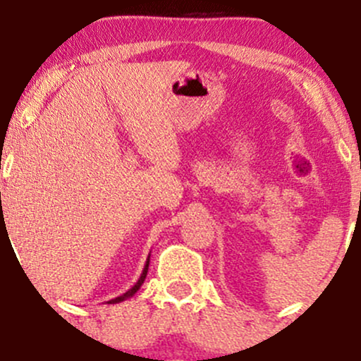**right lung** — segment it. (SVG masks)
I'll list each match as a JSON object with an SVG mask.
<instances>
[{
	"label": "right lung",
	"mask_w": 361,
	"mask_h": 361,
	"mask_svg": "<svg viewBox=\"0 0 361 361\" xmlns=\"http://www.w3.org/2000/svg\"><path fill=\"white\" fill-rule=\"evenodd\" d=\"M148 264H150V255H148V258H147V264H145V267H143V272H141V276H140V279H137V281H136V285H134L133 288H130V290H127L126 293H122V295H120V297H115V298H111V300L108 302V304H118V302H123V300H127V298H130V297H133V295L136 293L137 290L141 288V285H143L145 278H147V272H148Z\"/></svg>",
	"instance_id": "1"
}]
</instances>
